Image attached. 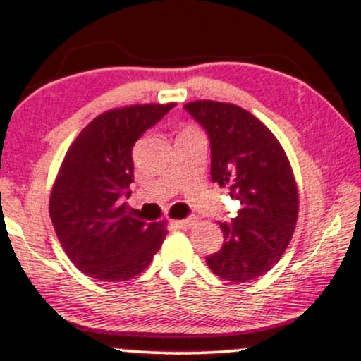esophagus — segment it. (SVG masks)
<instances>
[{"label": "esophagus", "instance_id": "34e87169", "mask_svg": "<svg viewBox=\"0 0 361 361\" xmlns=\"http://www.w3.org/2000/svg\"><path fill=\"white\" fill-rule=\"evenodd\" d=\"M193 223V219H178V221H173V226H176V228H190Z\"/></svg>", "mask_w": 361, "mask_h": 361}]
</instances>
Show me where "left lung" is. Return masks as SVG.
Segmentation results:
<instances>
[{
    "label": "left lung",
    "instance_id": "left-lung-1",
    "mask_svg": "<svg viewBox=\"0 0 361 361\" xmlns=\"http://www.w3.org/2000/svg\"><path fill=\"white\" fill-rule=\"evenodd\" d=\"M185 109L211 138L212 181L241 202L240 216L219 224L224 245L207 257V265L235 284L257 279L279 262L298 221L290 159L274 133L240 106L202 99Z\"/></svg>",
    "mask_w": 361,
    "mask_h": 361
}]
</instances>
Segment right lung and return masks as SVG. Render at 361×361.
Returning <instances> with one entry per match:
<instances>
[{
  "label": "right lung",
  "mask_w": 361,
  "mask_h": 361,
  "mask_svg": "<svg viewBox=\"0 0 361 361\" xmlns=\"http://www.w3.org/2000/svg\"><path fill=\"white\" fill-rule=\"evenodd\" d=\"M174 106L150 102L104 111L66 150L51 188L49 216L63 250L84 274L128 281L161 248L168 223L147 224L126 211L125 193L133 181V145Z\"/></svg>",
  "instance_id": "obj_1"
}]
</instances>
